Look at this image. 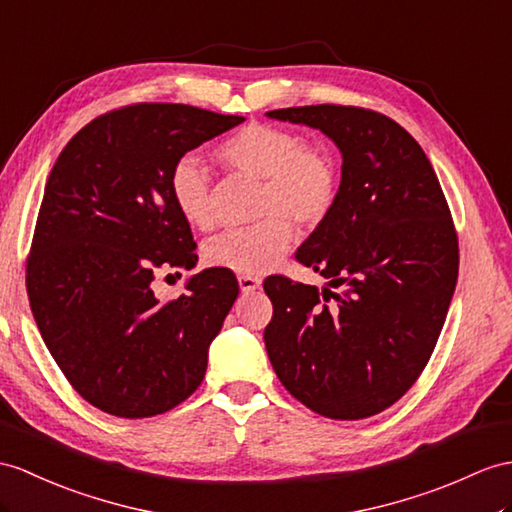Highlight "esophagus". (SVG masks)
Listing matches in <instances>:
<instances>
[{
	"label": "esophagus",
	"instance_id": "esophagus-1",
	"mask_svg": "<svg viewBox=\"0 0 512 512\" xmlns=\"http://www.w3.org/2000/svg\"><path fill=\"white\" fill-rule=\"evenodd\" d=\"M239 286L243 293H254L260 289V280L254 276H239Z\"/></svg>",
	"mask_w": 512,
	"mask_h": 512
}]
</instances>
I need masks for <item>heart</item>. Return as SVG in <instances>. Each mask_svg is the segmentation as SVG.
<instances>
[{"label":"heart","mask_w":512,"mask_h":512,"mask_svg":"<svg viewBox=\"0 0 512 512\" xmlns=\"http://www.w3.org/2000/svg\"><path fill=\"white\" fill-rule=\"evenodd\" d=\"M232 173L260 180L254 226L232 228L204 247L206 265L243 276L278 265L293 239V226L313 230L330 217L341 193L339 165L326 149L308 147L302 134L269 123H247L217 147ZM169 193L189 226H215V180L206 162L186 154L169 173Z\"/></svg>","instance_id":"1"}]
</instances>
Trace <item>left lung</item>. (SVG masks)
<instances>
[{"label": "left lung", "instance_id": "8db88e82", "mask_svg": "<svg viewBox=\"0 0 512 512\" xmlns=\"http://www.w3.org/2000/svg\"><path fill=\"white\" fill-rule=\"evenodd\" d=\"M267 117L317 128L341 149V193L295 252L328 284L265 280V347L284 389L330 419L393 406L434 352L458 280V236L439 178L400 123L356 106Z\"/></svg>", "mask_w": 512, "mask_h": 512}]
</instances>
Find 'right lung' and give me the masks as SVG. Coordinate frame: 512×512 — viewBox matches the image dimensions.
<instances>
[{"instance_id":"obj_1","label":"right lung","mask_w":512,"mask_h":512,"mask_svg":"<svg viewBox=\"0 0 512 512\" xmlns=\"http://www.w3.org/2000/svg\"><path fill=\"white\" fill-rule=\"evenodd\" d=\"M241 121L186 104H132L84 126L49 173L26 267L30 308L73 389L108 415L167 413L204 380L239 282L204 269L169 302L152 282L197 263L169 193L171 167Z\"/></svg>"}]
</instances>
